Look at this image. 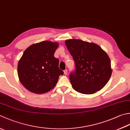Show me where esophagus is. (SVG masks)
I'll list each match as a JSON object with an SVG mask.
<instances>
[{
	"label": "esophagus",
	"mask_w": 130,
	"mask_h": 130,
	"mask_svg": "<svg viewBox=\"0 0 130 130\" xmlns=\"http://www.w3.org/2000/svg\"><path fill=\"white\" fill-rule=\"evenodd\" d=\"M63 73H64L65 75H67V74H68V70H67V69H66L64 71H63Z\"/></svg>",
	"instance_id": "esophagus-1"
}]
</instances>
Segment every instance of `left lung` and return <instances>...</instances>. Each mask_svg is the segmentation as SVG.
I'll return each instance as SVG.
<instances>
[{
    "mask_svg": "<svg viewBox=\"0 0 130 130\" xmlns=\"http://www.w3.org/2000/svg\"><path fill=\"white\" fill-rule=\"evenodd\" d=\"M65 43L76 67L75 72L69 76L73 88L86 95L101 90L112 73L107 53L94 43L74 39L66 40Z\"/></svg>",
    "mask_w": 130,
    "mask_h": 130,
    "instance_id": "left-lung-1",
    "label": "left lung"
}]
</instances>
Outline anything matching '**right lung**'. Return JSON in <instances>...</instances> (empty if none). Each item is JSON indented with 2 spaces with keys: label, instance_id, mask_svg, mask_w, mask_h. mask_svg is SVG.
<instances>
[{
  "label": "right lung",
  "instance_id": "obj_1",
  "mask_svg": "<svg viewBox=\"0 0 130 130\" xmlns=\"http://www.w3.org/2000/svg\"><path fill=\"white\" fill-rule=\"evenodd\" d=\"M59 44L43 41L30 45L25 51L17 66L19 80L31 92L42 94L55 87L63 71L59 60L54 57Z\"/></svg>",
  "mask_w": 130,
  "mask_h": 130
}]
</instances>
